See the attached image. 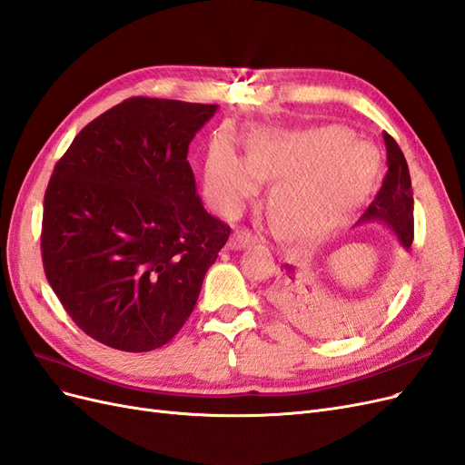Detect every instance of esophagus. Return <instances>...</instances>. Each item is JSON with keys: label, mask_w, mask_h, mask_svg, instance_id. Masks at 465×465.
<instances>
[{"label": "esophagus", "mask_w": 465, "mask_h": 465, "mask_svg": "<svg viewBox=\"0 0 465 465\" xmlns=\"http://www.w3.org/2000/svg\"><path fill=\"white\" fill-rule=\"evenodd\" d=\"M250 244H254V236H252L246 229H236L229 238V248L231 250H242Z\"/></svg>", "instance_id": "34e87169"}]
</instances>
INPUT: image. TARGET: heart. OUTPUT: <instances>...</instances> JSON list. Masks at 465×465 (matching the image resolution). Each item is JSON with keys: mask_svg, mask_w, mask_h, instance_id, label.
Masks as SVG:
<instances>
[{"mask_svg": "<svg viewBox=\"0 0 465 465\" xmlns=\"http://www.w3.org/2000/svg\"><path fill=\"white\" fill-rule=\"evenodd\" d=\"M378 174L372 147L351 142L340 125L275 132L252 139L248 157L229 145L209 153L205 195L223 215L234 217L254 198L262 180H277L270 203L289 232L316 241L343 224L367 200Z\"/></svg>", "mask_w": 465, "mask_h": 465, "instance_id": "obj_1", "label": "heart"}]
</instances>
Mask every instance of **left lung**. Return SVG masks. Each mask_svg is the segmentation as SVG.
<instances>
[{
  "label": "left lung",
  "instance_id": "8db88e82",
  "mask_svg": "<svg viewBox=\"0 0 465 465\" xmlns=\"http://www.w3.org/2000/svg\"><path fill=\"white\" fill-rule=\"evenodd\" d=\"M384 143L388 171L382 180V188L378 190L372 203L361 215L359 223H384L398 236L400 244L405 250H410L413 244V190L410 168H407V161L400 145L396 143V139L386 132ZM273 304L292 320L311 318V308L306 304L304 292L301 291L291 265H285L281 283L273 292Z\"/></svg>",
  "mask_w": 465,
  "mask_h": 465
}]
</instances>
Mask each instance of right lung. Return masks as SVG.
<instances>
[{
  "mask_svg": "<svg viewBox=\"0 0 465 465\" xmlns=\"http://www.w3.org/2000/svg\"><path fill=\"white\" fill-rule=\"evenodd\" d=\"M217 104L132 96L55 163L40 250L55 297L112 349L145 353L184 326L231 227L195 193L188 147Z\"/></svg>",
  "mask_w": 465,
  "mask_h": 465,
  "instance_id": "obj_1",
  "label": "right lung"
}]
</instances>
